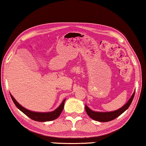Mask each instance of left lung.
Instances as JSON below:
<instances>
[{
  "mask_svg": "<svg viewBox=\"0 0 146 146\" xmlns=\"http://www.w3.org/2000/svg\"><path fill=\"white\" fill-rule=\"evenodd\" d=\"M134 94H135V91L132 95L131 97L129 98L128 102L125 104L124 106H123L119 109L117 110L112 111H95L91 110L89 108L86 104V111L87 112V115L93 119L97 121L100 122H108L114 119L117 118L118 116L125 111L127 110L129 108V107L131 105L132 101H133Z\"/></svg>",
  "mask_w": 146,
  "mask_h": 146,
  "instance_id": "1",
  "label": "left lung"
}]
</instances>
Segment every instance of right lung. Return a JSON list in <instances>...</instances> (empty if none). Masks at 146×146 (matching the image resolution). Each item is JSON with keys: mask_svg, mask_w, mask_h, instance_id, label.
Returning <instances> with one entry per match:
<instances>
[{"mask_svg": "<svg viewBox=\"0 0 146 146\" xmlns=\"http://www.w3.org/2000/svg\"><path fill=\"white\" fill-rule=\"evenodd\" d=\"M10 96L13 103H14L15 106H16V107L20 111H21L23 113L25 114L27 116H28L29 117L32 119L36 121H39V122L50 121L55 120L57 117H59V116L60 115L62 110L64 108V102H65L66 100V99H64L63 101L62 102L61 104H60V106L58 107L57 109H55V110H53L52 111L37 112V111H31L28 109H26L25 108L22 106L19 103L17 102V100L15 99L14 97H13L11 94H10Z\"/></svg>", "mask_w": 146, "mask_h": 146, "instance_id": "right-lung-1", "label": "right lung"}]
</instances>
